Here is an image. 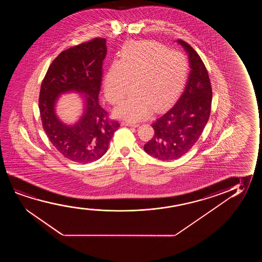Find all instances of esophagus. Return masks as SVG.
Returning <instances> with one entry per match:
<instances>
[{"mask_svg":"<svg viewBox=\"0 0 262 262\" xmlns=\"http://www.w3.org/2000/svg\"><path fill=\"white\" fill-rule=\"evenodd\" d=\"M122 125L123 126H130V127H138V126L140 125L139 123H135V122H122Z\"/></svg>","mask_w":262,"mask_h":262,"instance_id":"obj_1","label":"esophagus"}]
</instances>
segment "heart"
Listing matches in <instances>:
<instances>
[{
  "instance_id": "1",
  "label": "heart",
  "mask_w": 262,
  "mask_h": 262,
  "mask_svg": "<svg viewBox=\"0 0 262 262\" xmlns=\"http://www.w3.org/2000/svg\"><path fill=\"white\" fill-rule=\"evenodd\" d=\"M188 62L182 53L153 42H132L122 49L104 77V95L116 104L125 97L129 83L133 95L119 104L115 115L140 121L171 103L184 88Z\"/></svg>"
}]
</instances>
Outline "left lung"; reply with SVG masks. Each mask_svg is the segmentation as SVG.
Masks as SVG:
<instances>
[{
    "label": "left lung",
    "instance_id": "obj_1",
    "mask_svg": "<svg viewBox=\"0 0 262 262\" xmlns=\"http://www.w3.org/2000/svg\"><path fill=\"white\" fill-rule=\"evenodd\" d=\"M189 54L190 72L176 104L152 123L153 138L144 145L147 154L160 160H174L197 142L211 111L212 88L208 72L197 52L178 40Z\"/></svg>",
    "mask_w": 262,
    "mask_h": 262
}]
</instances>
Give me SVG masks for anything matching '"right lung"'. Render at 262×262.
I'll return each mask as SVG.
<instances>
[{"label": "right lung", "mask_w": 262, "mask_h": 262, "mask_svg": "<svg viewBox=\"0 0 262 262\" xmlns=\"http://www.w3.org/2000/svg\"><path fill=\"white\" fill-rule=\"evenodd\" d=\"M106 40L96 37L61 52L47 70L40 89L38 106L43 130L56 149L75 163H91L107 151L120 127L98 104L106 55ZM76 91L86 95L84 115L74 126L62 124L54 106L59 94Z\"/></svg>", "instance_id": "obj_1"}]
</instances>
